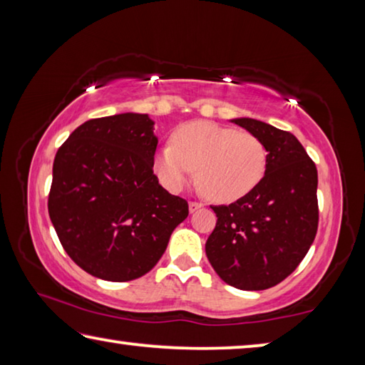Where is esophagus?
<instances>
[{"label":"esophagus","instance_id":"34e87169","mask_svg":"<svg viewBox=\"0 0 365 365\" xmlns=\"http://www.w3.org/2000/svg\"><path fill=\"white\" fill-rule=\"evenodd\" d=\"M190 212H195L197 209L202 207V202H197V201H190Z\"/></svg>","mask_w":365,"mask_h":365}]
</instances>
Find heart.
<instances>
[{"label": "heart", "mask_w": 365, "mask_h": 365, "mask_svg": "<svg viewBox=\"0 0 365 365\" xmlns=\"http://www.w3.org/2000/svg\"><path fill=\"white\" fill-rule=\"evenodd\" d=\"M154 174L170 191L182 190L193 175L217 202H233L255 190L267 169V150L248 132L209 120L177 127L172 145L154 154Z\"/></svg>", "instance_id": "b5f03b06"}]
</instances>
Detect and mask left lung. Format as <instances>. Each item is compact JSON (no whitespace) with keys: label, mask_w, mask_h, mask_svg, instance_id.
I'll return each mask as SVG.
<instances>
[{"label":"left lung","mask_w":365,"mask_h":365,"mask_svg":"<svg viewBox=\"0 0 365 365\" xmlns=\"http://www.w3.org/2000/svg\"><path fill=\"white\" fill-rule=\"evenodd\" d=\"M232 122L262 141L267 169L248 195L212 206L206 256L228 285L259 292L285 280L316 238L317 169L293 133L250 117Z\"/></svg>","instance_id":"8db88e82"}]
</instances>
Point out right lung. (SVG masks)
<instances>
[{
  "label": "right lung",
  "mask_w": 365,
  "mask_h": 365,
  "mask_svg": "<svg viewBox=\"0 0 365 365\" xmlns=\"http://www.w3.org/2000/svg\"><path fill=\"white\" fill-rule=\"evenodd\" d=\"M158 137L148 114L86 120L59 148L48 212L67 255L109 282L140 279L158 264L188 202L153 172Z\"/></svg>",
  "instance_id": "add662e5"
}]
</instances>
